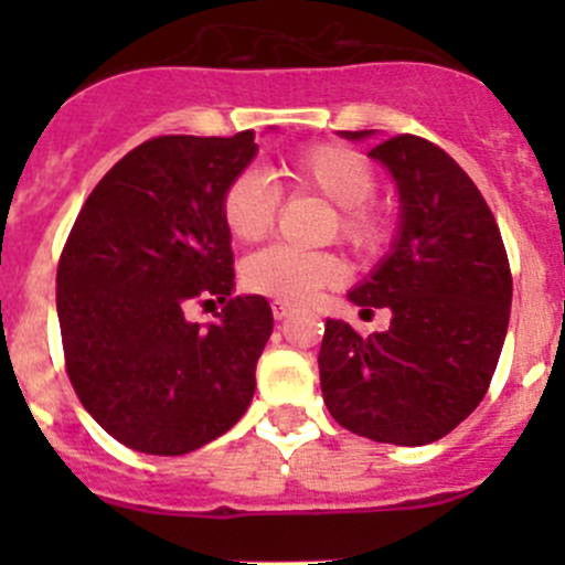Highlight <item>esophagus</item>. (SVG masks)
<instances>
[{"label":"esophagus","mask_w":565,"mask_h":565,"mask_svg":"<svg viewBox=\"0 0 565 565\" xmlns=\"http://www.w3.org/2000/svg\"><path fill=\"white\" fill-rule=\"evenodd\" d=\"M292 311H295V306L287 303V300H276V303H273V317L276 319H287Z\"/></svg>","instance_id":"1"}]
</instances>
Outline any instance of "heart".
Returning <instances> with one entry per match:
<instances>
[{"label": "heart", "mask_w": 565, "mask_h": 565, "mask_svg": "<svg viewBox=\"0 0 565 565\" xmlns=\"http://www.w3.org/2000/svg\"><path fill=\"white\" fill-rule=\"evenodd\" d=\"M289 193H315L333 204L324 235L339 237L355 254L377 256L388 248L393 218L374 202L380 174L355 147L322 141L295 152L278 169ZM281 193L254 169H243L221 193V221L232 241L259 243L276 226ZM347 265L335 250H298L273 246L243 262V284L256 295L278 300H306L319 289L344 281Z\"/></svg>", "instance_id": "1"}]
</instances>
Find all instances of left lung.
<instances>
[{"mask_svg": "<svg viewBox=\"0 0 565 565\" xmlns=\"http://www.w3.org/2000/svg\"><path fill=\"white\" fill-rule=\"evenodd\" d=\"M363 139L369 130H341ZM402 193V232L372 278L352 289L363 315L388 309L383 333L324 322L319 385L344 429L426 446L487 396L511 315V267L498 221L465 169L413 134L369 152Z\"/></svg>", "mask_w": 565, "mask_h": 565, "instance_id": "obj_1", "label": "left lung"}]
</instances>
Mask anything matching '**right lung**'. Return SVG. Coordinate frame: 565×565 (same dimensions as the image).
Segmentation results:
<instances>
[{"instance_id":"add662e5","label":"right lung","mask_w":565,"mask_h":565,"mask_svg":"<svg viewBox=\"0 0 565 565\" xmlns=\"http://www.w3.org/2000/svg\"><path fill=\"white\" fill-rule=\"evenodd\" d=\"M256 156L254 130L156 136L95 185L56 267L65 372L122 446L180 457L243 418L273 333L262 295L235 298L221 221L226 182ZM222 303L199 329L191 305Z\"/></svg>"}]
</instances>
